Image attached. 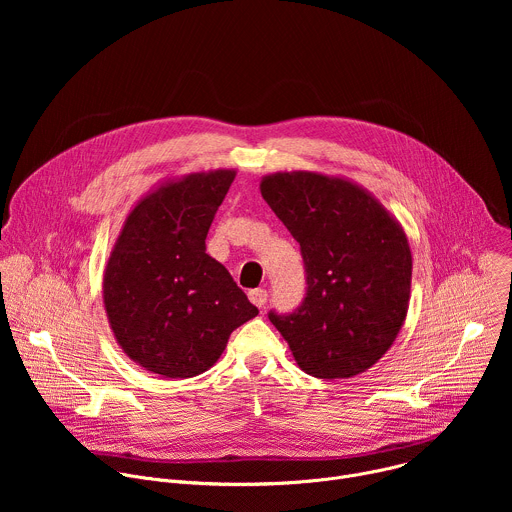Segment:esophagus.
Here are the masks:
<instances>
[{
    "instance_id": "34e87169",
    "label": "esophagus",
    "mask_w": 512,
    "mask_h": 512,
    "mask_svg": "<svg viewBox=\"0 0 512 512\" xmlns=\"http://www.w3.org/2000/svg\"><path fill=\"white\" fill-rule=\"evenodd\" d=\"M249 300H251L257 308H263V306L267 304V291L261 289V287L251 289V291H249Z\"/></svg>"
}]
</instances>
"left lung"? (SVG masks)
Listing matches in <instances>:
<instances>
[{"mask_svg": "<svg viewBox=\"0 0 512 512\" xmlns=\"http://www.w3.org/2000/svg\"><path fill=\"white\" fill-rule=\"evenodd\" d=\"M259 188L306 263L302 306L289 316L269 314L298 367L330 381L371 369L409 310L413 259L401 223L342 176L275 172Z\"/></svg>", "mask_w": 512, "mask_h": 512, "instance_id": "left-lung-1", "label": "left lung"}]
</instances>
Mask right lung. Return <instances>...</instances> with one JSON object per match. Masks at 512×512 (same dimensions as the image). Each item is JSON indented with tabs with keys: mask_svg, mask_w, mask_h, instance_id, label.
Wrapping results in <instances>:
<instances>
[{
	"mask_svg": "<svg viewBox=\"0 0 512 512\" xmlns=\"http://www.w3.org/2000/svg\"><path fill=\"white\" fill-rule=\"evenodd\" d=\"M237 170L168 178L129 210L103 273V302L121 350L164 379H190L221 358L259 310L206 253L214 212Z\"/></svg>",
	"mask_w": 512,
	"mask_h": 512,
	"instance_id": "obj_1",
	"label": "right lung"
}]
</instances>
